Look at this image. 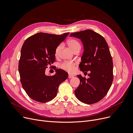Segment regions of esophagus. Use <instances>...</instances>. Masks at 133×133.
<instances>
[{"label": "esophagus", "mask_w": 133, "mask_h": 133, "mask_svg": "<svg viewBox=\"0 0 133 133\" xmlns=\"http://www.w3.org/2000/svg\"><path fill=\"white\" fill-rule=\"evenodd\" d=\"M73 77H74L73 75H68V78H73Z\"/></svg>", "instance_id": "obj_1"}]
</instances>
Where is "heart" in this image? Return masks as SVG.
Segmentation results:
<instances>
[{"instance_id":"1","label":"heart","mask_w":133,"mask_h":133,"mask_svg":"<svg viewBox=\"0 0 133 133\" xmlns=\"http://www.w3.org/2000/svg\"><path fill=\"white\" fill-rule=\"evenodd\" d=\"M67 44L68 46L71 48L74 52L79 51L81 49V45L80 43L76 39H70L67 41ZM62 45L61 44H59L56 48L55 51V55L56 57H58L59 56L60 50L62 49ZM76 64L72 62H65L60 65V68L67 71L69 73H71L75 69Z\"/></svg>"}]
</instances>
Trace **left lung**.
Listing matches in <instances>:
<instances>
[{
	"instance_id": "1",
	"label": "left lung",
	"mask_w": 133,
	"mask_h": 133,
	"mask_svg": "<svg viewBox=\"0 0 133 133\" xmlns=\"http://www.w3.org/2000/svg\"><path fill=\"white\" fill-rule=\"evenodd\" d=\"M70 36L80 39L84 45L79 65L81 70L90 71L88 79L77 75L80 84L75 91V95L84 103H96L107 94L114 79L113 62L109 48L101 35L91 30L72 33Z\"/></svg>"
}]
</instances>
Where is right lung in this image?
Here are the masks:
<instances>
[{"instance_id": "add662e5", "label": "right lung", "mask_w": 133, "mask_h": 133, "mask_svg": "<svg viewBox=\"0 0 133 133\" xmlns=\"http://www.w3.org/2000/svg\"><path fill=\"white\" fill-rule=\"evenodd\" d=\"M69 32L62 35L38 33L26 39L21 51L18 63L20 81L30 98L41 103L56 97L59 84L68 77V73L56 69V73L46 76L45 69L55 62V51ZM51 67V66H50Z\"/></svg>"}]
</instances>
